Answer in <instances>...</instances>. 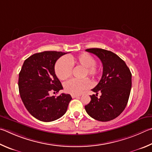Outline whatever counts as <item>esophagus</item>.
I'll use <instances>...</instances> for the list:
<instances>
[{
	"label": "esophagus",
	"instance_id": "obj_1",
	"mask_svg": "<svg viewBox=\"0 0 152 152\" xmlns=\"http://www.w3.org/2000/svg\"><path fill=\"white\" fill-rule=\"evenodd\" d=\"M79 96H80V95H74V94L71 95L72 98H76V97H78Z\"/></svg>",
	"mask_w": 152,
	"mask_h": 152
}]
</instances>
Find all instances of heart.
Returning <instances> with one entry per match:
<instances>
[{"label":"heart","mask_w":152,"mask_h":152,"mask_svg":"<svg viewBox=\"0 0 152 152\" xmlns=\"http://www.w3.org/2000/svg\"><path fill=\"white\" fill-rule=\"evenodd\" d=\"M71 65H78L83 67V77L88 76L92 79L97 77L99 73V66L95 62V58L88 53H84L77 56L70 55L67 58L61 57L55 66V74L60 80H66L70 77L72 73ZM89 87L88 79L81 80L71 79L64 84L65 91L70 94L77 95Z\"/></svg>","instance_id":"1"}]
</instances>
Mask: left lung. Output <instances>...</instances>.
<instances>
[{"label":"left lung","instance_id":"1","mask_svg":"<svg viewBox=\"0 0 152 152\" xmlns=\"http://www.w3.org/2000/svg\"><path fill=\"white\" fill-rule=\"evenodd\" d=\"M99 58L103 64V75L99 83L91 89L96 95L85 106L86 112L99 121H109L123 112L128 102L132 88V73L121 58L110 50L92 48L86 50ZM102 94L100 98L98 92Z\"/></svg>","mask_w":152,"mask_h":152}]
</instances>
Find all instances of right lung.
<instances>
[{
  "mask_svg": "<svg viewBox=\"0 0 152 152\" xmlns=\"http://www.w3.org/2000/svg\"><path fill=\"white\" fill-rule=\"evenodd\" d=\"M66 53L44 51L35 53L24 62L18 76L20 98L31 115L44 122L55 121L66 113L72 99L69 94L50 97L63 86L55 73L56 61Z\"/></svg>",
  "mask_w": 152,
  "mask_h": 152,
  "instance_id": "add662e5",
  "label": "right lung"
}]
</instances>
